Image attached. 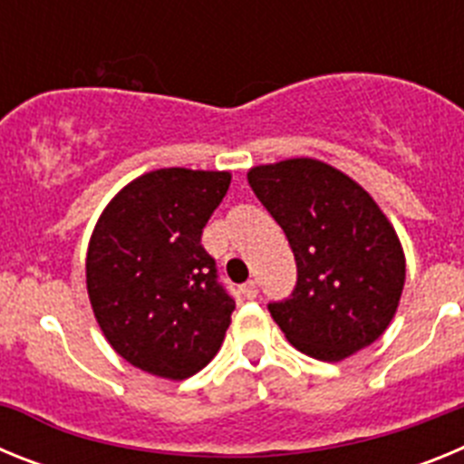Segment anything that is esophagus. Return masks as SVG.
<instances>
[{
  "label": "esophagus",
  "mask_w": 464,
  "mask_h": 464,
  "mask_svg": "<svg viewBox=\"0 0 464 464\" xmlns=\"http://www.w3.org/2000/svg\"><path fill=\"white\" fill-rule=\"evenodd\" d=\"M241 295H244L246 299H256L257 297V283L256 281H248L241 285Z\"/></svg>",
  "instance_id": "34e87169"
}]
</instances>
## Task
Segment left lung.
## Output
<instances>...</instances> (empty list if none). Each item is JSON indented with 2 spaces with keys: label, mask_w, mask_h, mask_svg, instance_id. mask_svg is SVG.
Instances as JSON below:
<instances>
[{
  "label": "left lung",
  "mask_w": 464,
  "mask_h": 464,
  "mask_svg": "<svg viewBox=\"0 0 464 464\" xmlns=\"http://www.w3.org/2000/svg\"><path fill=\"white\" fill-rule=\"evenodd\" d=\"M297 262L290 297L269 314L297 351L325 362L370 346L391 325L404 288V253L370 192L321 160L248 171Z\"/></svg>",
  "instance_id": "left-lung-1"
}]
</instances>
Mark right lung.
<instances>
[{
	"label": "right lung",
	"instance_id": "1",
	"mask_svg": "<svg viewBox=\"0 0 464 464\" xmlns=\"http://www.w3.org/2000/svg\"><path fill=\"white\" fill-rule=\"evenodd\" d=\"M229 171H149L122 188L90 237L85 276L94 318L121 358L183 381L218 353L235 299L218 283L202 229Z\"/></svg>",
	"mask_w": 464,
	"mask_h": 464
}]
</instances>
